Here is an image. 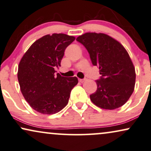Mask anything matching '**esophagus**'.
<instances>
[{
  "label": "esophagus",
  "instance_id": "1",
  "mask_svg": "<svg viewBox=\"0 0 151 151\" xmlns=\"http://www.w3.org/2000/svg\"><path fill=\"white\" fill-rule=\"evenodd\" d=\"M86 80V79H79V82H81V83H83V82L85 81Z\"/></svg>",
  "mask_w": 151,
  "mask_h": 151
}]
</instances>
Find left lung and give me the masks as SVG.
Here are the masks:
<instances>
[{
  "label": "left lung",
  "instance_id": "1",
  "mask_svg": "<svg viewBox=\"0 0 151 151\" xmlns=\"http://www.w3.org/2000/svg\"><path fill=\"white\" fill-rule=\"evenodd\" d=\"M88 50L93 65L101 77L97 89L90 94L92 103L106 110L121 107L134 91L136 74L133 63L123 45L104 33L88 32L77 38Z\"/></svg>",
  "mask_w": 151,
  "mask_h": 151
}]
</instances>
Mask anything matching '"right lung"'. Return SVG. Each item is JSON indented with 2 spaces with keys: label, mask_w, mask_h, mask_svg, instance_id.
Instances as JSON below:
<instances>
[{
  "label": "right lung",
  "mask_w": 151,
  "mask_h": 151,
  "mask_svg": "<svg viewBox=\"0 0 151 151\" xmlns=\"http://www.w3.org/2000/svg\"><path fill=\"white\" fill-rule=\"evenodd\" d=\"M74 40V37L65 34L43 36L30 46L20 61L18 80L21 91L36 111L55 114L68 104L78 79L55 74V68L61 66L65 48Z\"/></svg>",
  "instance_id": "right-lung-1"
}]
</instances>
